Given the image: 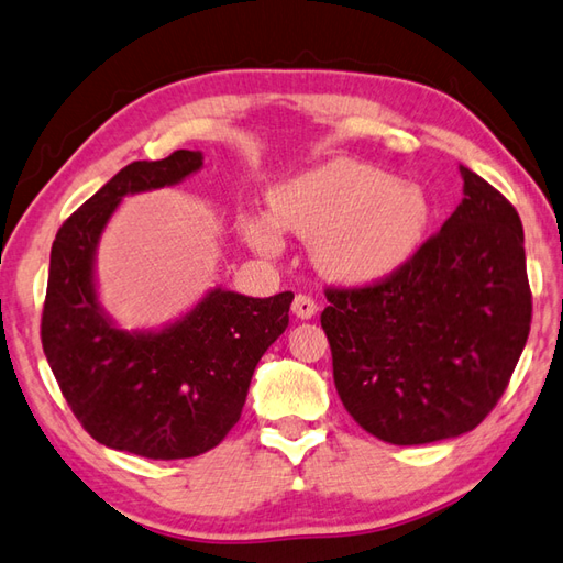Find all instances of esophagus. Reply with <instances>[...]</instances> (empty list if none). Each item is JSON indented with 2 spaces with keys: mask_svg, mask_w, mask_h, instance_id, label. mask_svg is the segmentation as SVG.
Instances as JSON below:
<instances>
[{
  "mask_svg": "<svg viewBox=\"0 0 563 563\" xmlns=\"http://www.w3.org/2000/svg\"><path fill=\"white\" fill-rule=\"evenodd\" d=\"M291 310H294V316H296V318L310 320V318H313V316L318 313V303H316L313 298H310V296H306V294H298V296L294 298Z\"/></svg>",
  "mask_w": 563,
  "mask_h": 563,
  "instance_id": "34e87169",
  "label": "esophagus"
}]
</instances>
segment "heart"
Listing matches in <instances>:
<instances>
[{"label": "heart", "mask_w": 563, "mask_h": 563, "mask_svg": "<svg viewBox=\"0 0 563 563\" xmlns=\"http://www.w3.org/2000/svg\"><path fill=\"white\" fill-rule=\"evenodd\" d=\"M272 217H245L243 239L262 255L282 247V231L310 243L324 277L373 284L415 255L429 223V199L411 180L390 178L354 158H332L269 192Z\"/></svg>", "instance_id": "1"}]
</instances>
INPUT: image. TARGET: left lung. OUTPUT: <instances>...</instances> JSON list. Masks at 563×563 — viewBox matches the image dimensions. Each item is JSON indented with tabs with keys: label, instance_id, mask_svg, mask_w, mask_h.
<instances>
[{
	"label": "left lung",
	"instance_id": "obj_1",
	"mask_svg": "<svg viewBox=\"0 0 563 563\" xmlns=\"http://www.w3.org/2000/svg\"><path fill=\"white\" fill-rule=\"evenodd\" d=\"M462 202L407 265L364 289H328L320 322L342 405L393 445L472 431L526 349V235L508 199L460 166Z\"/></svg>",
	"mask_w": 563,
	"mask_h": 563
}]
</instances>
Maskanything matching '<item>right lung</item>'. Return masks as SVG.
I'll list each match as a JSON object with an SVG mask.
<instances>
[{
    "mask_svg": "<svg viewBox=\"0 0 563 563\" xmlns=\"http://www.w3.org/2000/svg\"><path fill=\"white\" fill-rule=\"evenodd\" d=\"M202 152L134 161L62 223L49 253L43 352L74 417L98 443L152 460L202 455L223 441L262 354L289 324L291 291L211 289L178 320L124 330L98 298L96 250L124 197L178 185Z\"/></svg>",
    "mask_w": 563,
    "mask_h": 563,
    "instance_id": "add662e5",
    "label": "right lung"
}]
</instances>
